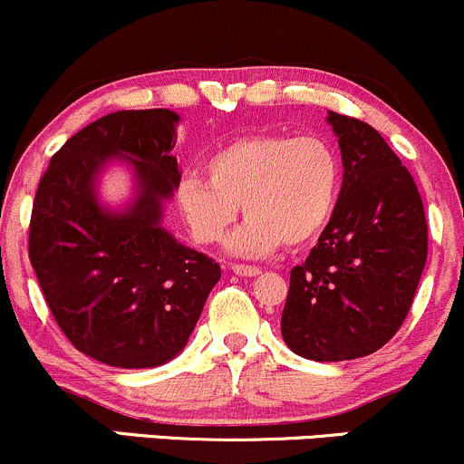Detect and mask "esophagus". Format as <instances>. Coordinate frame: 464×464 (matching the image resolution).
<instances>
[{
	"label": "esophagus",
	"mask_w": 464,
	"mask_h": 464,
	"mask_svg": "<svg viewBox=\"0 0 464 464\" xmlns=\"http://www.w3.org/2000/svg\"><path fill=\"white\" fill-rule=\"evenodd\" d=\"M232 272L238 274V276H256L261 270H258L256 266H243V263H234Z\"/></svg>",
	"instance_id": "1"
}]
</instances>
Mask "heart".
Wrapping results in <instances>:
<instances>
[{
	"mask_svg": "<svg viewBox=\"0 0 464 464\" xmlns=\"http://www.w3.org/2000/svg\"><path fill=\"white\" fill-rule=\"evenodd\" d=\"M206 170L208 177L186 174L177 183L179 212L194 241L214 246L243 206L247 221L227 238L237 256H267L283 243L314 241L341 198V154L318 134L237 139L208 159Z\"/></svg>",
	"mask_w": 464,
	"mask_h": 464,
	"instance_id": "heart-1",
	"label": "heart"
}]
</instances>
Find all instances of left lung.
<instances>
[{"label":"left lung","mask_w":464,"mask_h":464,"mask_svg":"<svg viewBox=\"0 0 464 464\" xmlns=\"http://www.w3.org/2000/svg\"><path fill=\"white\" fill-rule=\"evenodd\" d=\"M343 186L330 226L290 274L281 334L310 361H352L381 350L410 312L427 261L420 192L370 123L327 111Z\"/></svg>","instance_id":"1"}]
</instances>
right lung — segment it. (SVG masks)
<instances>
[{
	"mask_svg": "<svg viewBox=\"0 0 464 464\" xmlns=\"http://www.w3.org/2000/svg\"><path fill=\"white\" fill-rule=\"evenodd\" d=\"M177 112L121 111L97 119L51 159L33 203L28 256L54 321L79 352L123 370L159 367L186 347L221 267L163 227L181 181ZM133 172V198L111 208L98 177Z\"/></svg>",
	"mask_w": 464,
	"mask_h": 464,
	"instance_id": "1",
	"label": "right lung"
}]
</instances>
